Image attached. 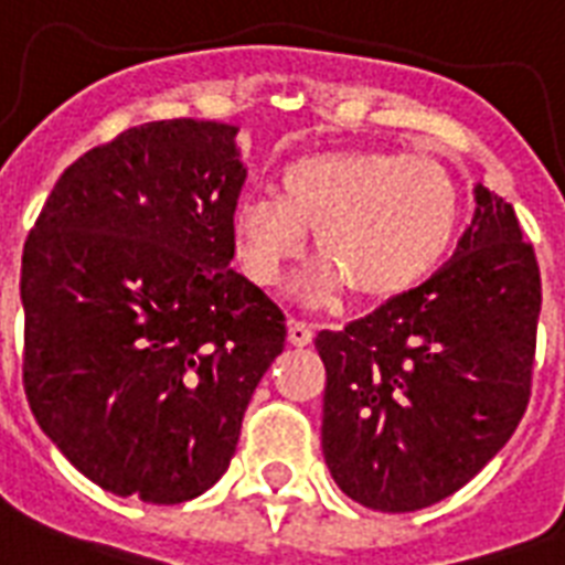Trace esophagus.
<instances>
[{"label":"esophagus","mask_w":565,"mask_h":565,"mask_svg":"<svg viewBox=\"0 0 565 565\" xmlns=\"http://www.w3.org/2000/svg\"><path fill=\"white\" fill-rule=\"evenodd\" d=\"M287 340H290L292 345H310L313 343V326H308V322H301V319H290L287 322Z\"/></svg>","instance_id":"1"}]
</instances>
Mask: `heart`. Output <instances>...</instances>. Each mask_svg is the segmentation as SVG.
I'll use <instances>...</instances> for the list:
<instances>
[{
	"instance_id": "1",
	"label": "heart",
	"mask_w": 565,
	"mask_h": 565,
	"mask_svg": "<svg viewBox=\"0 0 565 565\" xmlns=\"http://www.w3.org/2000/svg\"><path fill=\"white\" fill-rule=\"evenodd\" d=\"M460 184L434 154L331 149L292 161L278 195H243L228 231L237 260L260 287L281 281L317 231L326 264L305 296L331 299L343 284L358 299H390L419 284L451 246Z\"/></svg>"
}]
</instances>
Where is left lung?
Returning a JSON list of instances; mask_svg holds the SVG:
<instances>
[{"label":"left lung","instance_id":"8db88e82","mask_svg":"<svg viewBox=\"0 0 565 565\" xmlns=\"http://www.w3.org/2000/svg\"><path fill=\"white\" fill-rule=\"evenodd\" d=\"M540 305L513 204L475 184L472 225L448 264L343 331H319L337 487L363 508L413 513L472 481L527 407Z\"/></svg>","mask_w":565,"mask_h":565}]
</instances>
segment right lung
<instances>
[{
	"instance_id": "right-lung-1",
	"label": "right lung",
	"mask_w": 565,
	"mask_h": 565,
	"mask_svg": "<svg viewBox=\"0 0 565 565\" xmlns=\"http://www.w3.org/2000/svg\"><path fill=\"white\" fill-rule=\"evenodd\" d=\"M243 181L237 126L143 122L66 167L25 239L31 413L114 495L211 490L284 352L281 308L231 269Z\"/></svg>"
}]
</instances>
